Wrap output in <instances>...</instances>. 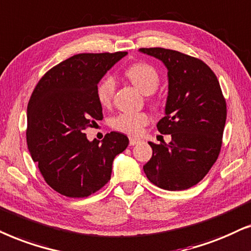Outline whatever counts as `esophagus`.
<instances>
[{"label":"esophagus","instance_id":"1","mask_svg":"<svg viewBox=\"0 0 251 251\" xmlns=\"http://www.w3.org/2000/svg\"><path fill=\"white\" fill-rule=\"evenodd\" d=\"M140 142V139L136 138H129V146H135L136 143Z\"/></svg>","mask_w":251,"mask_h":251}]
</instances>
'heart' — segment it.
<instances>
[{
	"label": "heart",
	"instance_id": "obj_1",
	"mask_svg": "<svg viewBox=\"0 0 251 251\" xmlns=\"http://www.w3.org/2000/svg\"><path fill=\"white\" fill-rule=\"evenodd\" d=\"M125 75L133 86L142 94L151 95L159 86V75L153 66L147 63H136L127 68ZM116 82L112 76H105L98 86V99L103 106L110 105L115 93ZM149 116L146 112H123L113 117L111 126L117 131L128 135H138L149 123Z\"/></svg>",
	"mask_w": 251,
	"mask_h": 251
}]
</instances>
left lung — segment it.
<instances>
[{"label": "left lung", "instance_id": "8db88e82", "mask_svg": "<svg viewBox=\"0 0 251 251\" xmlns=\"http://www.w3.org/2000/svg\"><path fill=\"white\" fill-rule=\"evenodd\" d=\"M168 69L165 117L157 123L171 142H149L152 156L143 166L159 188L183 190L206 176L218 158L226 122V101L218 79L201 59L164 48H141Z\"/></svg>", "mask_w": 251, "mask_h": 251}]
</instances>
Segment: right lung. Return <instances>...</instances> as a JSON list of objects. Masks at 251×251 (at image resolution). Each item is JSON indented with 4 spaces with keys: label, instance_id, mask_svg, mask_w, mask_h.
Here are the masks:
<instances>
[{
    "label": "right lung",
    "instance_id": "obj_1",
    "mask_svg": "<svg viewBox=\"0 0 251 251\" xmlns=\"http://www.w3.org/2000/svg\"><path fill=\"white\" fill-rule=\"evenodd\" d=\"M126 51L78 53L40 79L27 105V147L43 179L68 198H87L111 178L112 162L128 138L108 133L101 145L83 129L102 120L98 83Z\"/></svg>",
    "mask_w": 251,
    "mask_h": 251
}]
</instances>
